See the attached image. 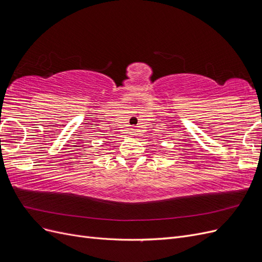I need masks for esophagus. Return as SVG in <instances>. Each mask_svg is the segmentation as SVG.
Instances as JSON below:
<instances>
[{
  "label": "esophagus",
  "instance_id": "34e87169",
  "mask_svg": "<svg viewBox=\"0 0 262 262\" xmlns=\"http://www.w3.org/2000/svg\"><path fill=\"white\" fill-rule=\"evenodd\" d=\"M136 134H137V129L132 128V129H131V136H136Z\"/></svg>",
  "mask_w": 262,
  "mask_h": 262
}]
</instances>
